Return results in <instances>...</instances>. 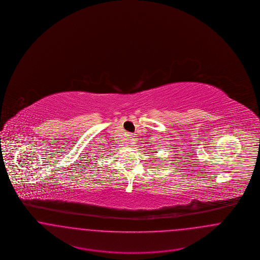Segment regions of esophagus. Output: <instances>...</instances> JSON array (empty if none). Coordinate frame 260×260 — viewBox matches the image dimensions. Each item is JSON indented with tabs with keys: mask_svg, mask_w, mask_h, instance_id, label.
Wrapping results in <instances>:
<instances>
[{
	"mask_svg": "<svg viewBox=\"0 0 260 260\" xmlns=\"http://www.w3.org/2000/svg\"><path fill=\"white\" fill-rule=\"evenodd\" d=\"M128 143H131V144L136 143V136H135V135H128Z\"/></svg>",
	"mask_w": 260,
	"mask_h": 260,
	"instance_id": "1",
	"label": "esophagus"
}]
</instances>
